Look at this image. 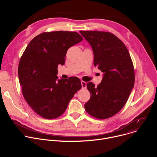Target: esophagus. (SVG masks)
I'll return each instance as SVG.
<instances>
[{
    "label": "esophagus",
    "instance_id": "obj_1",
    "mask_svg": "<svg viewBox=\"0 0 157 157\" xmlns=\"http://www.w3.org/2000/svg\"><path fill=\"white\" fill-rule=\"evenodd\" d=\"M86 82L83 81H81V86H82V89H86Z\"/></svg>",
    "mask_w": 157,
    "mask_h": 157
}]
</instances>
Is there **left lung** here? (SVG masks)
<instances>
[{
	"instance_id": "left-lung-1",
	"label": "left lung",
	"mask_w": 157,
	"mask_h": 157,
	"mask_svg": "<svg viewBox=\"0 0 157 157\" xmlns=\"http://www.w3.org/2000/svg\"><path fill=\"white\" fill-rule=\"evenodd\" d=\"M94 53V65L104 73L102 82L95 87L87 84L91 98L85 104L91 116L105 119L114 116L128 99L135 82V73L129 52L114 34L99 31H80Z\"/></svg>"
}]
</instances>
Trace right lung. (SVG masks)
<instances>
[{"mask_svg": "<svg viewBox=\"0 0 157 157\" xmlns=\"http://www.w3.org/2000/svg\"><path fill=\"white\" fill-rule=\"evenodd\" d=\"M77 32H44L29 43L18 68L24 97L41 117L55 119L62 115L75 94L81 88L80 79H58V64L63 65L68 50L82 40Z\"/></svg>", "mask_w": 157, "mask_h": 157, "instance_id": "obj_1", "label": "right lung"}]
</instances>
